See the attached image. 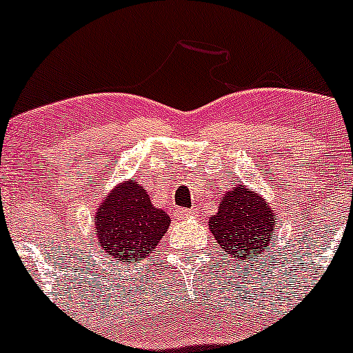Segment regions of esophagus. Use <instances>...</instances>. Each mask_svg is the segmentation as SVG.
I'll return each mask as SVG.
<instances>
[{"label": "esophagus", "mask_w": 353, "mask_h": 353, "mask_svg": "<svg viewBox=\"0 0 353 353\" xmlns=\"http://www.w3.org/2000/svg\"><path fill=\"white\" fill-rule=\"evenodd\" d=\"M179 215H181V217H183V219L193 217V215H194V210H193V208H184V210H181V212H179Z\"/></svg>", "instance_id": "1"}]
</instances>
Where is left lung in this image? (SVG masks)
Here are the masks:
<instances>
[{
	"label": "left lung",
	"mask_w": 353,
	"mask_h": 353,
	"mask_svg": "<svg viewBox=\"0 0 353 353\" xmlns=\"http://www.w3.org/2000/svg\"><path fill=\"white\" fill-rule=\"evenodd\" d=\"M276 219L262 196L243 184H236L219 201L217 214L208 221L222 255L246 260L260 255L274 239Z\"/></svg>",
	"instance_id": "8db88e82"
}]
</instances>
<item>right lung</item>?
<instances>
[{
  "label": "right lung",
  "instance_id": "obj_1",
  "mask_svg": "<svg viewBox=\"0 0 353 353\" xmlns=\"http://www.w3.org/2000/svg\"><path fill=\"white\" fill-rule=\"evenodd\" d=\"M94 234L105 253L119 262H139L155 252L170 225L165 210L153 207L141 184L129 179L105 196L94 215Z\"/></svg>",
  "mask_w": 353,
  "mask_h": 353
}]
</instances>
